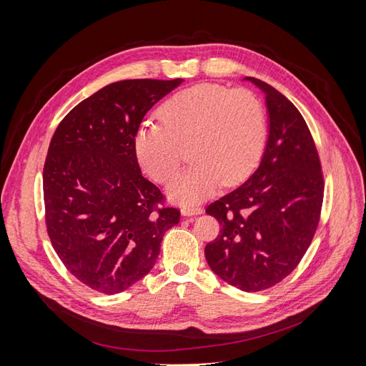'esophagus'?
Segmentation results:
<instances>
[{
	"instance_id": "1",
	"label": "esophagus",
	"mask_w": 366,
	"mask_h": 366,
	"mask_svg": "<svg viewBox=\"0 0 366 366\" xmlns=\"http://www.w3.org/2000/svg\"><path fill=\"white\" fill-rule=\"evenodd\" d=\"M203 212V209L200 206H182L181 214L184 217H193V215H200Z\"/></svg>"
}]
</instances>
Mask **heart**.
I'll use <instances>...</instances> for the list:
<instances>
[{"instance_id":"b5f03b06","label":"heart","mask_w":366,"mask_h":366,"mask_svg":"<svg viewBox=\"0 0 366 366\" xmlns=\"http://www.w3.org/2000/svg\"><path fill=\"white\" fill-rule=\"evenodd\" d=\"M160 122L147 120L134 132L133 148L142 170L156 182L178 172L185 147L193 166L169 185L179 203H196L218 187H233L252 175L268 138L262 101L247 89L197 84L173 94L160 111Z\"/></svg>"}]
</instances>
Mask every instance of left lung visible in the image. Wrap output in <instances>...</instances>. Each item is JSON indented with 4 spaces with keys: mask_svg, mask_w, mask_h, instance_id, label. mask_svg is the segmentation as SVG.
<instances>
[{
    "mask_svg": "<svg viewBox=\"0 0 366 366\" xmlns=\"http://www.w3.org/2000/svg\"><path fill=\"white\" fill-rule=\"evenodd\" d=\"M246 80L265 93L267 147L254 175L206 207L221 234L206 244L204 255L222 280L258 292L302 259L320 219L325 182L316 144L295 105L265 81Z\"/></svg>",
    "mask_w": 366,
    "mask_h": 366,
    "instance_id": "left-lung-1",
    "label": "left lung"
}]
</instances>
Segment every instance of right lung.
Instances as JSON below:
<instances>
[{"label":"right lung","mask_w":366,"mask_h":366,"mask_svg":"<svg viewBox=\"0 0 366 366\" xmlns=\"http://www.w3.org/2000/svg\"><path fill=\"white\" fill-rule=\"evenodd\" d=\"M184 80H123L74 107L43 170L46 225L66 270L90 290L126 291L149 273L181 212L141 173L133 148L144 115Z\"/></svg>","instance_id":"add662e5"}]
</instances>
